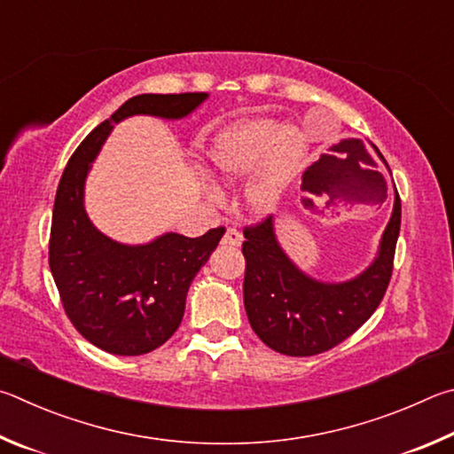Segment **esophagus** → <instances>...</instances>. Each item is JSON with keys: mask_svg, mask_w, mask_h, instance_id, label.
<instances>
[{"mask_svg": "<svg viewBox=\"0 0 454 454\" xmlns=\"http://www.w3.org/2000/svg\"><path fill=\"white\" fill-rule=\"evenodd\" d=\"M221 243L223 245H231V247H239V245L243 243V235H241V231H237L235 227H229L225 235H223Z\"/></svg>", "mask_w": 454, "mask_h": 454, "instance_id": "34e87169", "label": "esophagus"}]
</instances>
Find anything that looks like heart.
<instances>
[{
    "instance_id": "1",
    "label": "heart",
    "mask_w": 454,
    "mask_h": 454,
    "mask_svg": "<svg viewBox=\"0 0 454 454\" xmlns=\"http://www.w3.org/2000/svg\"><path fill=\"white\" fill-rule=\"evenodd\" d=\"M305 141L295 127H279L275 119H245L213 141L209 161L223 177L239 179L255 171L245 197L259 213L273 211L297 177Z\"/></svg>"
}]
</instances>
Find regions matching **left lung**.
Instances as JSON below:
<instances>
[{"instance_id": "1", "label": "left lung", "mask_w": 454, "mask_h": 454, "mask_svg": "<svg viewBox=\"0 0 454 454\" xmlns=\"http://www.w3.org/2000/svg\"><path fill=\"white\" fill-rule=\"evenodd\" d=\"M399 231L401 199L395 191L393 215L375 261L355 279L323 283L301 271L281 249L273 217L245 227L243 303L253 331L273 351L289 356L319 355L343 343L383 301Z\"/></svg>"}]
</instances>
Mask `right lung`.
<instances>
[{"label":"right lung","mask_w":454,"mask_h":454,"mask_svg":"<svg viewBox=\"0 0 454 454\" xmlns=\"http://www.w3.org/2000/svg\"><path fill=\"white\" fill-rule=\"evenodd\" d=\"M207 93H143L125 101L79 143L53 203L50 269L74 327L101 351L135 356L161 347L181 325L185 299L225 229L191 237L165 233L145 245L103 235L83 207L85 177L114 125L131 115L187 117Z\"/></svg>","instance_id":"add662e5"}]
</instances>
